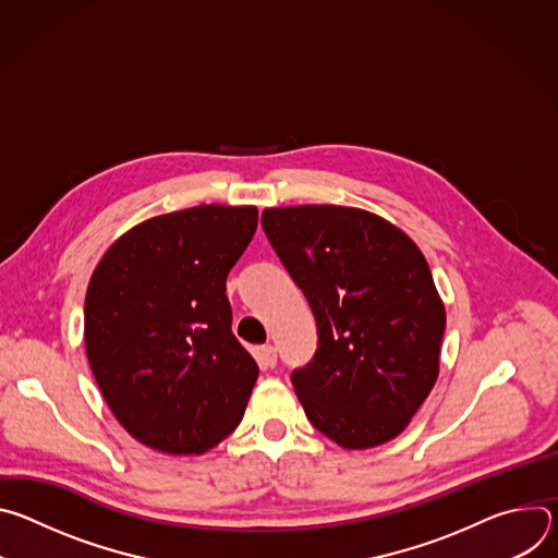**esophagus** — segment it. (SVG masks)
<instances>
[{
    "label": "esophagus",
    "instance_id": "34e87169",
    "mask_svg": "<svg viewBox=\"0 0 558 558\" xmlns=\"http://www.w3.org/2000/svg\"><path fill=\"white\" fill-rule=\"evenodd\" d=\"M260 360H263V364H265L267 368H274V366L278 364V351H276V347H271V344L263 347V349H260Z\"/></svg>",
    "mask_w": 558,
    "mask_h": 558
}]
</instances>
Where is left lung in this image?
<instances>
[{
	"mask_svg": "<svg viewBox=\"0 0 558 558\" xmlns=\"http://www.w3.org/2000/svg\"><path fill=\"white\" fill-rule=\"evenodd\" d=\"M260 222L317 325L291 373L306 420L349 450L395 439L439 375L446 311L424 254L355 207H274Z\"/></svg>",
	"mask_w": 558,
	"mask_h": 558,
	"instance_id": "obj_1",
	"label": "left lung"
}]
</instances>
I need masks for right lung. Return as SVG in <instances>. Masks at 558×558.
Returning a JSON list of instances; mask_svg holds the SVG:
<instances>
[{"mask_svg": "<svg viewBox=\"0 0 558 558\" xmlns=\"http://www.w3.org/2000/svg\"><path fill=\"white\" fill-rule=\"evenodd\" d=\"M256 207L149 218L104 254L86 293V353L119 424L168 454H201L241 424L258 364L231 333L227 274Z\"/></svg>", "mask_w": 558, "mask_h": 558, "instance_id": "right-lung-1", "label": "right lung"}]
</instances>
